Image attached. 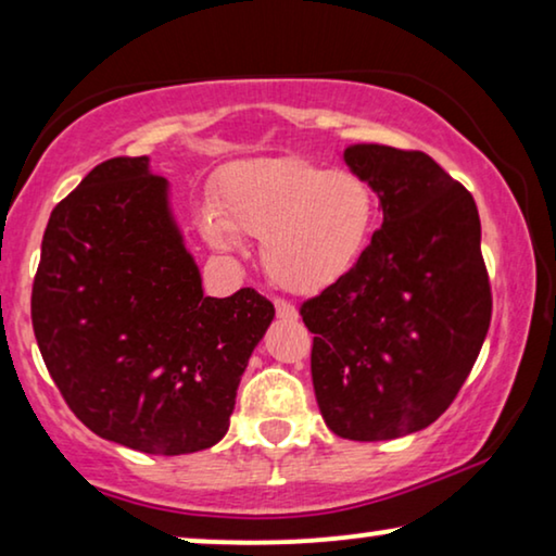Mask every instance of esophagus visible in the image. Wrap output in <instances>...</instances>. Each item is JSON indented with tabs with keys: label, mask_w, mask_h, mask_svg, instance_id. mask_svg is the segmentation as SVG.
I'll use <instances>...</instances> for the list:
<instances>
[{
	"label": "esophagus",
	"mask_w": 556,
	"mask_h": 556,
	"mask_svg": "<svg viewBox=\"0 0 556 556\" xmlns=\"http://www.w3.org/2000/svg\"><path fill=\"white\" fill-rule=\"evenodd\" d=\"M276 314H278V318H288V321H293V318L299 316V311H295L293 303H288L283 299H276Z\"/></svg>",
	"instance_id": "obj_1"
}]
</instances>
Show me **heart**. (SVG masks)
<instances>
[{
  "label": "heart",
  "mask_w": 556,
  "mask_h": 556,
  "mask_svg": "<svg viewBox=\"0 0 556 556\" xmlns=\"http://www.w3.org/2000/svg\"><path fill=\"white\" fill-rule=\"evenodd\" d=\"M217 215L204 230L217 245L232 232L263 240V268L291 293H318L359 263L377 225V192L352 169H329L306 156L263 159L227 172Z\"/></svg>",
  "instance_id": "1"
}]
</instances>
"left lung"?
<instances>
[{
	"label": "left lung",
	"mask_w": 556,
	"mask_h": 556,
	"mask_svg": "<svg viewBox=\"0 0 556 556\" xmlns=\"http://www.w3.org/2000/svg\"><path fill=\"white\" fill-rule=\"evenodd\" d=\"M384 223L359 263L301 303L326 425L375 443L435 422L458 397L491 324V280L473 197L422 151H344Z\"/></svg>",
	"instance_id": "obj_1"
}]
</instances>
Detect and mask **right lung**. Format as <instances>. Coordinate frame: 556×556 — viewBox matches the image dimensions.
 <instances>
[{
  "mask_svg": "<svg viewBox=\"0 0 556 556\" xmlns=\"http://www.w3.org/2000/svg\"><path fill=\"white\" fill-rule=\"evenodd\" d=\"M273 316L255 288L202 293L147 156L98 164L45 227L37 346L75 417L113 443L154 455L219 443Z\"/></svg>",
  "mask_w": 556,
  "mask_h": 556,
  "instance_id": "right-lung-1",
  "label": "right lung"
}]
</instances>
